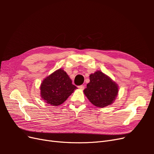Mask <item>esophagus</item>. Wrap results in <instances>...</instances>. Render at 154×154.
I'll return each instance as SVG.
<instances>
[{"instance_id": "1", "label": "esophagus", "mask_w": 154, "mask_h": 154, "mask_svg": "<svg viewBox=\"0 0 154 154\" xmlns=\"http://www.w3.org/2000/svg\"><path fill=\"white\" fill-rule=\"evenodd\" d=\"M78 88L81 90H83L85 88V86L84 85H80V86H78Z\"/></svg>"}]
</instances>
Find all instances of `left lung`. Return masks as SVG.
Masks as SVG:
<instances>
[{
    "label": "left lung",
    "instance_id": "8db88e82",
    "mask_svg": "<svg viewBox=\"0 0 154 154\" xmlns=\"http://www.w3.org/2000/svg\"><path fill=\"white\" fill-rule=\"evenodd\" d=\"M89 78L83 93L91 103L100 108L112 104L118 94L117 83L100 71L90 74Z\"/></svg>",
    "mask_w": 154,
    "mask_h": 154
}]
</instances>
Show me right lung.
Here are the masks:
<instances>
[{"mask_svg":"<svg viewBox=\"0 0 154 154\" xmlns=\"http://www.w3.org/2000/svg\"><path fill=\"white\" fill-rule=\"evenodd\" d=\"M40 88V96L46 103L58 106L78 88L72 84L67 72L60 68L46 77Z\"/></svg>","mask_w":154,"mask_h":154,"instance_id":"right-lung-1","label":"right lung"}]
</instances>
